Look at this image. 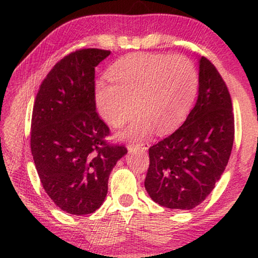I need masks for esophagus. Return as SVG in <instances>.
Listing matches in <instances>:
<instances>
[{"label": "esophagus", "mask_w": 258, "mask_h": 258, "mask_svg": "<svg viewBox=\"0 0 258 258\" xmlns=\"http://www.w3.org/2000/svg\"><path fill=\"white\" fill-rule=\"evenodd\" d=\"M149 148V144L148 142H144V144H137V145H128L127 149L130 153L132 151H137V150H141V151H147Z\"/></svg>", "instance_id": "esophagus-1"}]
</instances>
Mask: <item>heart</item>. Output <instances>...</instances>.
I'll return each mask as SVG.
<instances>
[{"instance_id": "b5f03b06", "label": "heart", "mask_w": 258, "mask_h": 258, "mask_svg": "<svg viewBox=\"0 0 258 258\" xmlns=\"http://www.w3.org/2000/svg\"><path fill=\"white\" fill-rule=\"evenodd\" d=\"M111 83L99 81L95 102L101 117L120 127L139 110L121 138L142 140L165 133L183 120L198 91V72L187 57L132 54L117 60L108 72Z\"/></svg>"}]
</instances>
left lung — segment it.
Returning <instances> with one entry per match:
<instances>
[{
	"label": "left lung",
	"instance_id": "1",
	"mask_svg": "<svg viewBox=\"0 0 258 258\" xmlns=\"http://www.w3.org/2000/svg\"><path fill=\"white\" fill-rule=\"evenodd\" d=\"M199 96L175 132L149 148L145 187L153 201L190 210L202 203L226 167L234 140L227 86L206 57L199 59Z\"/></svg>",
	"mask_w": 258,
	"mask_h": 258
}]
</instances>
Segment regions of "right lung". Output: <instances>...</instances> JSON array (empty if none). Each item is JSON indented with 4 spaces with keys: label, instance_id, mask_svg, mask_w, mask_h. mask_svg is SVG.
<instances>
[{
    "label": "right lung",
    "instance_id": "1",
    "mask_svg": "<svg viewBox=\"0 0 258 258\" xmlns=\"http://www.w3.org/2000/svg\"><path fill=\"white\" fill-rule=\"evenodd\" d=\"M109 50L79 49L55 64L36 94L31 150L40 181L59 209L88 215L102 206L108 180L124 146L105 140L107 124L96 112L95 68Z\"/></svg>",
    "mask_w": 258,
    "mask_h": 258
}]
</instances>
